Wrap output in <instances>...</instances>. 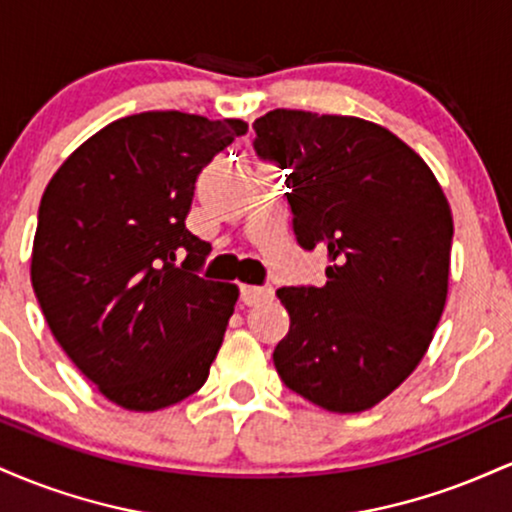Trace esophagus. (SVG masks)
I'll list each match as a JSON object with an SVG mask.
<instances>
[{
    "instance_id": "1",
    "label": "esophagus",
    "mask_w": 512,
    "mask_h": 512,
    "mask_svg": "<svg viewBox=\"0 0 512 512\" xmlns=\"http://www.w3.org/2000/svg\"><path fill=\"white\" fill-rule=\"evenodd\" d=\"M240 298H243L245 305H260L269 298H274L272 286H243L240 289Z\"/></svg>"
}]
</instances>
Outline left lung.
<instances>
[{
  "instance_id": "1",
  "label": "left lung",
  "mask_w": 512,
  "mask_h": 512,
  "mask_svg": "<svg viewBox=\"0 0 512 512\" xmlns=\"http://www.w3.org/2000/svg\"><path fill=\"white\" fill-rule=\"evenodd\" d=\"M252 149L286 170L293 233L327 284L276 296L291 317L274 366L291 392L354 414L419 366L448 296L452 214L431 168L373 122L305 110L255 120Z\"/></svg>"
}]
</instances>
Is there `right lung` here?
Segmentation results:
<instances>
[{
    "label": "right lung",
    "mask_w": 512,
    "mask_h": 512,
    "mask_svg": "<svg viewBox=\"0 0 512 512\" xmlns=\"http://www.w3.org/2000/svg\"><path fill=\"white\" fill-rule=\"evenodd\" d=\"M245 132L178 110L129 115L45 187L35 298L64 354L120 407L156 411L207 383L238 289L199 276L211 248L185 219L197 175Z\"/></svg>",
    "instance_id": "add662e5"
}]
</instances>
